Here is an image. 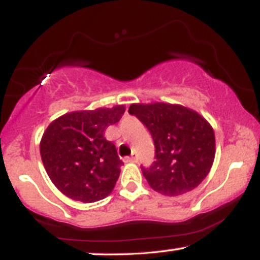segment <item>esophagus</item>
Here are the masks:
<instances>
[{"instance_id": "34e87169", "label": "esophagus", "mask_w": 260, "mask_h": 260, "mask_svg": "<svg viewBox=\"0 0 260 260\" xmlns=\"http://www.w3.org/2000/svg\"><path fill=\"white\" fill-rule=\"evenodd\" d=\"M126 161H129V162H137V161H138V155L132 154L129 157H126Z\"/></svg>"}]
</instances>
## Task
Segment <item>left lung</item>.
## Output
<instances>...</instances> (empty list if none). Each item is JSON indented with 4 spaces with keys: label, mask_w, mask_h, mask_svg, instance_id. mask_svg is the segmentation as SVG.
Listing matches in <instances>:
<instances>
[{
    "label": "left lung",
    "mask_w": 260,
    "mask_h": 260,
    "mask_svg": "<svg viewBox=\"0 0 260 260\" xmlns=\"http://www.w3.org/2000/svg\"><path fill=\"white\" fill-rule=\"evenodd\" d=\"M128 112L148 128L155 161L142 172L149 186L164 196L194 189L207 177L215 157V134L198 112L165 103L133 104Z\"/></svg>",
    "instance_id": "1"
}]
</instances>
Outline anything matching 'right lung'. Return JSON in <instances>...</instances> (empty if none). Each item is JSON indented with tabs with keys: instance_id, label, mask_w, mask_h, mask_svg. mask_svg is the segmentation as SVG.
Returning a JSON list of instances; mask_svg holds the SVG:
<instances>
[{
	"instance_id": "obj_1",
	"label": "right lung",
	"mask_w": 260,
	"mask_h": 260,
	"mask_svg": "<svg viewBox=\"0 0 260 260\" xmlns=\"http://www.w3.org/2000/svg\"><path fill=\"white\" fill-rule=\"evenodd\" d=\"M124 106L66 113L50 123L40 142L41 160L52 183L73 201L94 203L112 192L123 165L104 134Z\"/></svg>"
}]
</instances>
